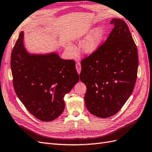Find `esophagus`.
<instances>
[{
    "instance_id": "34e87169",
    "label": "esophagus",
    "mask_w": 152,
    "mask_h": 152,
    "mask_svg": "<svg viewBox=\"0 0 152 152\" xmlns=\"http://www.w3.org/2000/svg\"><path fill=\"white\" fill-rule=\"evenodd\" d=\"M76 69H77V71L78 72L79 74L80 73V71H81V65L80 62H77L76 64Z\"/></svg>"
}]
</instances>
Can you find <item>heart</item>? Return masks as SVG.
<instances>
[{
    "instance_id": "obj_1",
    "label": "heart",
    "mask_w": 152,
    "mask_h": 152,
    "mask_svg": "<svg viewBox=\"0 0 152 152\" xmlns=\"http://www.w3.org/2000/svg\"><path fill=\"white\" fill-rule=\"evenodd\" d=\"M103 35L102 29L97 28L89 34L80 44V51L84 55H91L97 50L101 45ZM68 50L69 51H72L70 46H68Z\"/></svg>"
}]
</instances>
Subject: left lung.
Instances as JSON below:
<instances>
[{"mask_svg":"<svg viewBox=\"0 0 152 152\" xmlns=\"http://www.w3.org/2000/svg\"><path fill=\"white\" fill-rule=\"evenodd\" d=\"M114 28L97 50L81 61L80 79L86 86L84 101L95 116L117 113L134 90L139 64L137 46L128 26L112 18Z\"/></svg>","mask_w":152,"mask_h":152,"instance_id":"obj_1","label":"left lung"}]
</instances>
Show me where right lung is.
<instances>
[{"label": "right lung", "mask_w": 152, "mask_h": 152, "mask_svg": "<svg viewBox=\"0 0 152 152\" xmlns=\"http://www.w3.org/2000/svg\"><path fill=\"white\" fill-rule=\"evenodd\" d=\"M14 90L29 112L38 119H57L65 107L64 95L79 80L75 62L63 60L56 51L30 53L21 31L11 56Z\"/></svg>", "instance_id": "right-lung-1"}]
</instances>
